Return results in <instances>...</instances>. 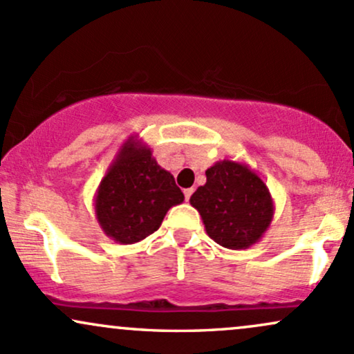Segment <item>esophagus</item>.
Here are the masks:
<instances>
[{"mask_svg": "<svg viewBox=\"0 0 354 354\" xmlns=\"http://www.w3.org/2000/svg\"><path fill=\"white\" fill-rule=\"evenodd\" d=\"M194 193V188H186L185 189V198H186V201H189V198H191V194Z\"/></svg>", "mask_w": 354, "mask_h": 354, "instance_id": "34e87169", "label": "esophagus"}]
</instances>
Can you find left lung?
Segmentation results:
<instances>
[{
	"mask_svg": "<svg viewBox=\"0 0 354 354\" xmlns=\"http://www.w3.org/2000/svg\"><path fill=\"white\" fill-rule=\"evenodd\" d=\"M208 236L228 250H246L263 238L274 214L270 189L245 163L223 160L206 169V183L189 198Z\"/></svg>",
	"mask_w": 354,
	"mask_h": 354,
	"instance_id": "8db88e82",
	"label": "left lung"
}]
</instances>
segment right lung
Segmentation results:
<instances>
[{
    "mask_svg": "<svg viewBox=\"0 0 354 354\" xmlns=\"http://www.w3.org/2000/svg\"><path fill=\"white\" fill-rule=\"evenodd\" d=\"M183 200L173 174L156 163L148 145L131 136L96 189L95 214L108 238L135 245L160 228L168 209Z\"/></svg>",
    "mask_w": 354,
    "mask_h": 354,
    "instance_id": "1",
    "label": "right lung"
}]
</instances>
